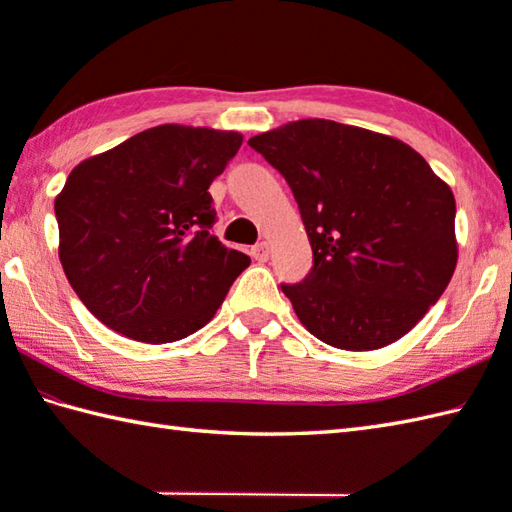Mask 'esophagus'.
<instances>
[{"instance_id": "34e87169", "label": "esophagus", "mask_w": 512, "mask_h": 512, "mask_svg": "<svg viewBox=\"0 0 512 512\" xmlns=\"http://www.w3.org/2000/svg\"><path fill=\"white\" fill-rule=\"evenodd\" d=\"M250 255H253L255 262H268V257H270V246H268L266 242L257 244V246L250 248Z\"/></svg>"}]
</instances>
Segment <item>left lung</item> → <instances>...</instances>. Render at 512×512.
I'll list each match as a JSON object with an SVG mask.
<instances>
[{
    "instance_id": "1",
    "label": "left lung",
    "mask_w": 512,
    "mask_h": 512,
    "mask_svg": "<svg viewBox=\"0 0 512 512\" xmlns=\"http://www.w3.org/2000/svg\"><path fill=\"white\" fill-rule=\"evenodd\" d=\"M299 204L312 246L301 284H281L299 321L339 350L405 336L458 264L455 198L409 145L363 127L306 118L248 140Z\"/></svg>"
}]
</instances>
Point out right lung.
Listing matches in <instances>:
<instances>
[{"instance_id":"1","label":"right lung","mask_w":512,"mask_h":512,"mask_svg":"<svg viewBox=\"0 0 512 512\" xmlns=\"http://www.w3.org/2000/svg\"><path fill=\"white\" fill-rule=\"evenodd\" d=\"M242 134L158 125L76 165L54 200L70 286L107 328L140 343L198 332L250 257L213 235L211 182Z\"/></svg>"}]
</instances>
